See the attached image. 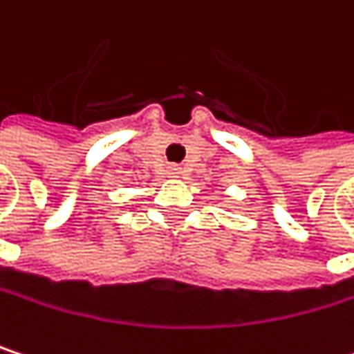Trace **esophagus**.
Instances as JSON below:
<instances>
[{
    "mask_svg": "<svg viewBox=\"0 0 354 354\" xmlns=\"http://www.w3.org/2000/svg\"><path fill=\"white\" fill-rule=\"evenodd\" d=\"M174 174H180V172H178V170H176V172H174Z\"/></svg>",
    "mask_w": 354,
    "mask_h": 354,
    "instance_id": "obj_1",
    "label": "esophagus"
}]
</instances>
